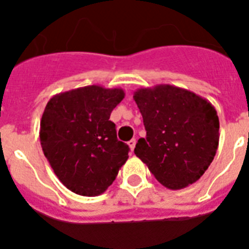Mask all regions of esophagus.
Here are the masks:
<instances>
[{
	"label": "esophagus",
	"mask_w": 249,
	"mask_h": 249,
	"mask_svg": "<svg viewBox=\"0 0 249 249\" xmlns=\"http://www.w3.org/2000/svg\"><path fill=\"white\" fill-rule=\"evenodd\" d=\"M127 145H129V147H130V151H134V149H135V145H136V139H131V140L127 142Z\"/></svg>",
	"instance_id": "esophagus-1"
}]
</instances>
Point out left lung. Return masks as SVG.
Returning a JSON list of instances; mask_svg holds the SVG:
<instances>
[{"mask_svg": "<svg viewBox=\"0 0 249 249\" xmlns=\"http://www.w3.org/2000/svg\"><path fill=\"white\" fill-rule=\"evenodd\" d=\"M134 100L146 130L135 155L167 189L181 190L196 182L218 147L219 120L213 105L170 84L138 89Z\"/></svg>", "mask_w": 249, "mask_h": 249, "instance_id": "8db88e82", "label": "left lung"}]
</instances>
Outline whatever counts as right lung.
Wrapping results in <instances>:
<instances>
[{
    "mask_svg": "<svg viewBox=\"0 0 249 249\" xmlns=\"http://www.w3.org/2000/svg\"><path fill=\"white\" fill-rule=\"evenodd\" d=\"M125 97L122 88L87 86L55 94L41 119L44 156L59 181L80 196H99L126 162L129 146L109 120Z\"/></svg>",
    "mask_w": 249,
    "mask_h": 249,
    "instance_id": "obj_1",
    "label": "right lung"
}]
</instances>
